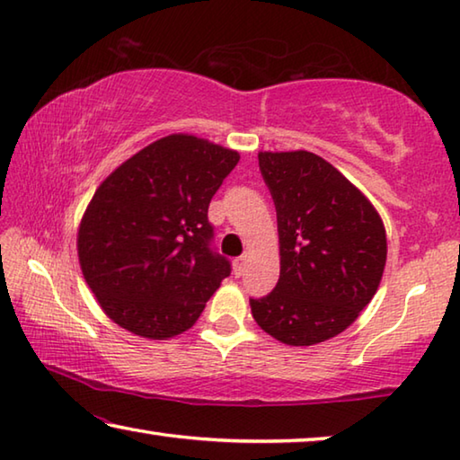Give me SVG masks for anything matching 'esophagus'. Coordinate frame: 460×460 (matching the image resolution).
Returning <instances> with one entry per match:
<instances>
[{"mask_svg":"<svg viewBox=\"0 0 460 460\" xmlns=\"http://www.w3.org/2000/svg\"><path fill=\"white\" fill-rule=\"evenodd\" d=\"M245 261H247V255H241V258L233 260V271H235V276H241L245 270Z\"/></svg>","mask_w":460,"mask_h":460,"instance_id":"1","label":"esophagus"}]
</instances>
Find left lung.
I'll list each match as a JSON object with an SVG mask.
<instances>
[{"label": "left lung", "mask_w": 460, "mask_h": 460, "mask_svg": "<svg viewBox=\"0 0 460 460\" xmlns=\"http://www.w3.org/2000/svg\"><path fill=\"white\" fill-rule=\"evenodd\" d=\"M258 160L278 215L279 279L249 306L276 341L318 345L349 329L376 296L387 260L384 221L321 155L260 152Z\"/></svg>", "instance_id": "1"}]
</instances>
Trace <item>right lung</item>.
<instances>
[{"label": "right lung", "mask_w": 460, "mask_h": 460, "mask_svg": "<svg viewBox=\"0 0 460 460\" xmlns=\"http://www.w3.org/2000/svg\"><path fill=\"white\" fill-rule=\"evenodd\" d=\"M239 152L190 134L146 146L109 174L76 233L84 282L121 329L166 341L199 321L231 274L213 253L208 202Z\"/></svg>", "instance_id": "obj_1"}]
</instances>
